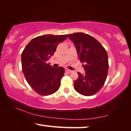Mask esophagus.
Segmentation results:
<instances>
[{"label": "esophagus", "mask_w": 131, "mask_h": 131, "mask_svg": "<svg viewBox=\"0 0 131 131\" xmlns=\"http://www.w3.org/2000/svg\"><path fill=\"white\" fill-rule=\"evenodd\" d=\"M65 71H66V72H67V73H71V72H72V71L69 70V69H65Z\"/></svg>", "instance_id": "34e87169"}]
</instances>
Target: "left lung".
<instances>
[{"label": "left lung", "mask_w": 131, "mask_h": 131, "mask_svg": "<svg viewBox=\"0 0 131 131\" xmlns=\"http://www.w3.org/2000/svg\"><path fill=\"white\" fill-rule=\"evenodd\" d=\"M75 47L85 74L77 72L74 88L82 95L92 96L104 86L108 71V58L105 48L92 36L81 32L68 35Z\"/></svg>", "instance_id": "obj_1"}]
</instances>
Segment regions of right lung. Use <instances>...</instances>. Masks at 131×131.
<instances>
[{"label":"right lung","mask_w":131,"mask_h":131,"mask_svg":"<svg viewBox=\"0 0 131 131\" xmlns=\"http://www.w3.org/2000/svg\"><path fill=\"white\" fill-rule=\"evenodd\" d=\"M67 37V35L38 36L31 40L22 52V70L26 81L40 95H51L60 88L64 69L54 68L47 61L54 54L59 43Z\"/></svg>","instance_id":"add662e5"}]
</instances>
